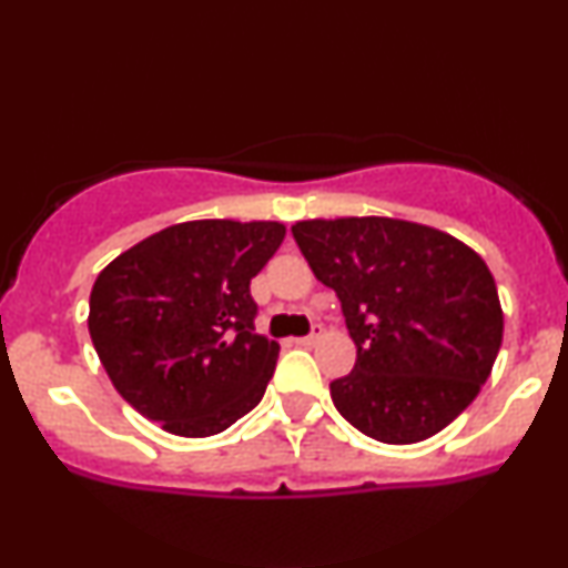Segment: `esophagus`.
<instances>
[{
    "instance_id": "34e87169",
    "label": "esophagus",
    "mask_w": 568,
    "mask_h": 568,
    "mask_svg": "<svg viewBox=\"0 0 568 568\" xmlns=\"http://www.w3.org/2000/svg\"><path fill=\"white\" fill-rule=\"evenodd\" d=\"M321 336H323V325H315V328H312V334H310V336L293 338V342H296V344H304V347H312V344L321 342Z\"/></svg>"
}]
</instances>
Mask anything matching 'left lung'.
I'll return each instance as SVG.
<instances>
[{"label": "left lung", "mask_w": 568, "mask_h": 568, "mask_svg": "<svg viewBox=\"0 0 568 568\" xmlns=\"http://www.w3.org/2000/svg\"><path fill=\"white\" fill-rule=\"evenodd\" d=\"M291 232L336 291L357 347L352 374L331 382L338 414L393 446L452 425L491 374L505 331L484 258L448 232L387 216L306 219Z\"/></svg>", "instance_id": "obj_1"}]
</instances>
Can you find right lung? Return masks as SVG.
<instances>
[{"label":"right lung","instance_id":"right-lung-1","mask_svg":"<svg viewBox=\"0 0 568 568\" xmlns=\"http://www.w3.org/2000/svg\"><path fill=\"white\" fill-rule=\"evenodd\" d=\"M283 237L280 221H184L103 266L90 291V338L141 416L207 438L262 400L280 344L253 328L251 280Z\"/></svg>","mask_w":568,"mask_h":568}]
</instances>
